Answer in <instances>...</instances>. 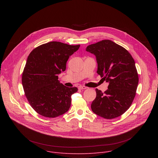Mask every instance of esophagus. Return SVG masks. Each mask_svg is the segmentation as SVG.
Returning a JSON list of instances; mask_svg holds the SVG:
<instances>
[{
  "mask_svg": "<svg viewBox=\"0 0 158 158\" xmlns=\"http://www.w3.org/2000/svg\"><path fill=\"white\" fill-rule=\"evenodd\" d=\"M87 87H85V86H81V85H80V86H79V89H81V90H84V89H86Z\"/></svg>",
  "mask_w": 158,
  "mask_h": 158,
  "instance_id": "obj_1",
  "label": "esophagus"
}]
</instances>
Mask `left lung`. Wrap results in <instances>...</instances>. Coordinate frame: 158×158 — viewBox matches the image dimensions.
<instances>
[{
  "instance_id": "left-lung-1",
  "label": "left lung",
  "mask_w": 158,
  "mask_h": 158,
  "mask_svg": "<svg viewBox=\"0 0 158 158\" xmlns=\"http://www.w3.org/2000/svg\"><path fill=\"white\" fill-rule=\"evenodd\" d=\"M85 50L96 56L97 73L109 83L104 93L96 89L93 112L105 119L120 116L136 95L139 78L134 60L126 49L110 40L89 45Z\"/></svg>"
}]
</instances>
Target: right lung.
<instances>
[{
	"instance_id": "add662e5",
	"label": "right lung",
	"mask_w": 158,
	"mask_h": 158,
	"mask_svg": "<svg viewBox=\"0 0 158 158\" xmlns=\"http://www.w3.org/2000/svg\"><path fill=\"white\" fill-rule=\"evenodd\" d=\"M79 47L52 41L29 55L22 73V86L30 105L41 116L56 118L69 109L71 95L77 88L65 86L58 75L65 70L67 60Z\"/></svg>"
}]
</instances>
